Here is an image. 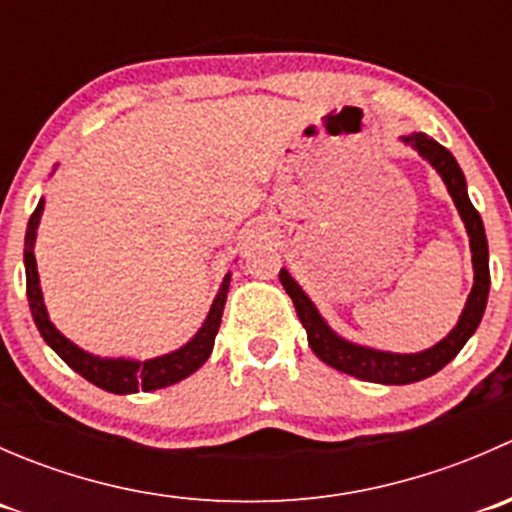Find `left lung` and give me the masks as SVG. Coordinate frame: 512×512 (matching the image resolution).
<instances>
[{"label":"left lung","instance_id":"left-lung-1","mask_svg":"<svg viewBox=\"0 0 512 512\" xmlns=\"http://www.w3.org/2000/svg\"><path fill=\"white\" fill-rule=\"evenodd\" d=\"M401 141L411 146L423 160L436 168L441 180L446 183L448 195L456 203L458 215H461L463 225H466L468 237H471V252H473V289L468 294V302L463 307L461 317H458L456 327L443 337L441 342L433 344L426 352L416 354H394V352H381V349L361 347V344L349 342V339L339 337L319 309L314 307L312 299L304 294V289L294 282V277L287 270H280V282L292 297L297 317L302 327L307 329V342L312 352L324 361V364L334 366L337 371L356 376L361 381H374V384H414V381L433 376L441 371L448 361L453 359L473 332L478 329L480 319H483L485 304H488V289H490V270H488V240H485V227L480 220L478 210L473 208L471 198L466 190V178H463L461 165L451 156V151L428 138L426 133H409Z\"/></svg>","mask_w":512,"mask_h":512}]
</instances>
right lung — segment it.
Instances as JSON below:
<instances>
[{"instance_id":"add662e5","label":"right lung","mask_w":512,"mask_h":512,"mask_svg":"<svg viewBox=\"0 0 512 512\" xmlns=\"http://www.w3.org/2000/svg\"><path fill=\"white\" fill-rule=\"evenodd\" d=\"M41 213H44V198L39 200L36 210L29 218L27 237H24V267H27V297L29 309L39 334L44 342L54 349L76 374L84 376L86 381L96 384L98 389L111 391V394H136V391H156L165 389L170 384H178L185 376L198 371L200 366L208 361L210 352H213L215 334L220 329V319H223L227 289H230V275H225L220 292L215 294L213 307H210L208 317H205L203 327L198 329L193 339L185 347L175 349V352L156 356V359H101L84 352L76 347L71 339H66L59 329L51 324L49 312L44 307V294L39 287V272H36V257H34V240H36V227H39Z\"/></svg>"}]
</instances>
